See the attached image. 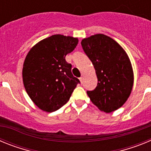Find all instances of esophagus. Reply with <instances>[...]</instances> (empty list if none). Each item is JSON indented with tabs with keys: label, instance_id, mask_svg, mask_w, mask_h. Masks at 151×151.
Segmentation results:
<instances>
[{
	"label": "esophagus",
	"instance_id": "esophagus-1",
	"mask_svg": "<svg viewBox=\"0 0 151 151\" xmlns=\"http://www.w3.org/2000/svg\"><path fill=\"white\" fill-rule=\"evenodd\" d=\"M79 80H80V82H81V83H82V81H83V77H80Z\"/></svg>",
	"mask_w": 151,
	"mask_h": 151
}]
</instances>
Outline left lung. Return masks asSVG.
Masks as SVG:
<instances>
[{
  "mask_svg": "<svg viewBox=\"0 0 151 151\" xmlns=\"http://www.w3.org/2000/svg\"><path fill=\"white\" fill-rule=\"evenodd\" d=\"M85 54L94 65L97 85L87 94L100 110L111 113L122 106L132 90L134 76L127 54L113 38L103 34L84 38Z\"/></svg>",
  "mask_w": 151,
  "mask_h": 151,
  "instance_id": "obj_1",
  "label": "left lung"
}]
</instances>
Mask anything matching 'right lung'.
Segmentation results:
<instances>
[{
  "label": "right lung",
  "mask_w": 151,
  "mask_h": 151,
  "mask_svg": "<svg viewBox=\"0 0 151 151\" xmlns=\"http://www.w3.org/2000/svg\"><path fill=\"white\" fill-rule=\"evenodd\" d=\"M78 42V38L54 35L36 44L28 53L22 69L24 87L41 110L48 113L59 110L80 83L65 59Z\"/></svg>",
  "instance_id": "obj_1"
}]
</instances>
